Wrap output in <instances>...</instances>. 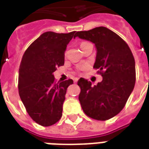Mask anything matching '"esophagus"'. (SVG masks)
I'll use <instances>...</instances> for the list:
<instances>
[{
	"mask_svg": "<svg viewBox=\"0 0 149 149\" xmlns=\"http://www.w3.org/2000/svg\"><path fill=\"white\" fill-rule=\"evenodd\" d=\"M77 81H78V78L77 77L73 78V81H74V83H77Z\"/></svg>",
	"mask_w": 149,
	"mask_h": 149,
	"instance_id": "esophagus-1",
	"label": "esophagus"
}]
</instances>
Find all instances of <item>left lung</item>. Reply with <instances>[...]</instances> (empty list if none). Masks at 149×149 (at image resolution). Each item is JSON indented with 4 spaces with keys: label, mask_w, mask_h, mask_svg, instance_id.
Wrapping results in <instances>:
<instances>
[{
    "label": "left lung",
    "mask_w": 149,
    "mask_h": 149,
    "mask_svg": "<svg viewBox=\"0 0 149 149\" xmlns=\"http://www.w3.org/2000/svg\"><path fill=\"white\" fill-rule=\"evenodd\" d=\"M76 37L95 44L97 56L93 68L99 69L103 77L94 86L80 78L77 84L81 88V108L91 118L111 119L124 109L134 88L136 68L131 49L121 37L105 27L77 32Z\"/></svg>",
    "instance_id": "left-lung-1"
}]
</instances>
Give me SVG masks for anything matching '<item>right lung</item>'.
I'll return each instance as SVG.
<instances>
[{"instance_id":"obj_1","label":"right lung","mask_w":149,"mask_h":149,"mask_svg":"<svg viewBox=\"0 0 149 149\" xmlns=\"http://www.w3.org/2000/svg\"><path fill=\"white\" fill-rule=\"evenodd\" d=\"M76 31L46 32L31 44L22 56L18 77L21 101L34 121L51 126L62 116L63 103L72 79L56 82L53 72L65 64V52Z\"/></svg>"}]
</instances>
